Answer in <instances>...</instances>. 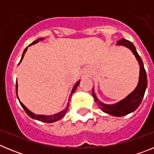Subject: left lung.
<instances>
[{
    "instance_id": "left-lung-1",
    "label": "left lung",
    "mask_w": 154,
    "mask_h": 154,
    "mask_svg": "<svg viewBox=\"0 0 154 154\" xmlns=\"http://www.w3.org/2000/svg\"><path fill=\"white\" fill-rule=\"evenodd\" d=\"M117 45L129 48L135 55L136 58L140 64V67L138 85L137 86L135 90L132 93H130L126 99L114 105H106L99 102L96 98V95L94 94L93 90H92V96H93L96 103H97L99 108L101 109L103 112L112 116H123L127 115V114L135 111L140 105L143 98L144 96L145 91H146V86H147V77H146V70L144 69L142 59L137 53L135 46L133 45V43L126 39H121V40L118 41Z\"/></svg>"
}]
</instances>
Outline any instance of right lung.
I'll use <instances>...</instances> for the list:
<instances>
[{
	"label": "right lung",
	"instance_id": "add662e5",
	"mask_svg": "<svg viewBox=\"0 0 154 154\" xmlns=\"http://www.w3.org/2000/svg\"><path fill=\"white\" fill-rule=\"evenodd\" d=\"M42 39H43V38H40V39H38V40L41 41V40H42ZM38 40L35 41V42H32V43H31V44H30L28 46L31 45L35 44V43H37V42H38ZM27 49H28L27 48H25V49H24V52H23L22 57H21V61H20V62H19V63H18V65L20 63H21V60H22L23 58H24V54H25V52H26ZM79 81L78 82H77V83L75 84V85L74 88H73V89H72V93H71L70 96H69V99H70V97H71V96H72V94L73 92H74L75 91L76 88H77V86H78V85H79ZM17 82H16V94H17V99H18V96H17ZM18 100H19V99H18ZM19 103H20L21 106H22V108L24 109L25 112H26V113L28 114V116H29L30 117L32 118V119H37V120L42 121V122H45V123H53V122H55V121L59 120V119H62V118L65 115L66 112H67L68 108H69V103H68V106H67V107H66V109H65V110H63L62 112H59V113L55 114V115H54V116H43V115H35V114H34L33 112H31V111H30V110H28V109L26 108V107L24 106V105L23 104V103H21V102L20 101V100H19Z\"/></svg>",
	"mask_w": 154,
	"mask_h": 154
}]
</instances>
